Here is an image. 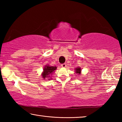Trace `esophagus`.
<instances>
[{"label": "esophagus", "instance_id": "esophagus-1", "mask_svg": "<svg viewBox=\"0 0 122 122\" xmlns=\"http://www.w3.org/2000/svg\"><path fill=\"white\" fill-rule=\"evenodd\" d=\"M66 66H67V65H66V63L61 64V67L65 68V67H66Z\"/></svg>", "mask_w": 122, "mask_h": 122}]
</instances>
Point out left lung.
<instances>
[{"instance_id":"1","label":"left lung","mask_w":122,"mask_h":122,"mask_svg":"<svg viewBox=\"0 0 122 122\" xmlns=\"http://www.w3.org/2000/svg\"><path fill=\"white\" fill-rule=\"evenodd\" d=\"M81 69L80 68H77L76 69V73H78V74H80L81 73Z\"/></svg>"}]
</instances>
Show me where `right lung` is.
<instances>
[{
  "mask_svg": "<svg viewBox=\"0 0 122 122\" xmlns=\"http://www.w3.org/2000/svg\"><path fill=\"white\" fill-rule=\"evenodd\" d=\"M56 67H53V66H46L44 69V72L42 74V77L44 79L45 78H49L50 77V74H52L53 71H54L55 70H56ZM48 80H50L48 78Z\"/></svg>",
  "mask_w": 122,
  "mask_h": 122,
  "instance_id": "obj_1",
  "label": "right lung"
}]
</instances>
